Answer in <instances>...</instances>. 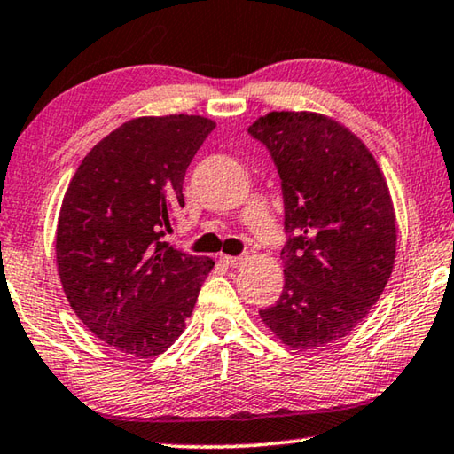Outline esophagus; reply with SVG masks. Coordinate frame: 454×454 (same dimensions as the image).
Returning <instances> with one entry per match:
<instances>
[{
    "label": "esophagus",
    "instance_id": "34e87169",
    "mask_svg": "<svg viewBox=\"0 0 454 454\" xmlns=\"http://www.w3.org/2000/svg\"><path fill=\"white\" fill-rule=\"evenodd\" d=\"M245 257H233V255H223V263L227 267H241L245 263Z\"/></svg>",
    "mask_w": 454,
    "mask_h": 454
}]
</instances>
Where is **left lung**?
<instances>
[{
	"label": "left lung",
	"mask_w": 454,
	"mask_h": 454,
	"mask_svg": "<svg viewBox=\"0 0 454 454\" xmlns=\"http://www.w3.org/2000/svg\"><path fill=\"white\" fill-rule=\"evenodd\" d=\"M279 171L285 229L281 299L259 311L295 351L347 337L383 295L396 253V215L377 159L356 135L315 111H269L249 125Z\"/></svg>",
	"instance_id": "left-lung-1"
}]
</instances>
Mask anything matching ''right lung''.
Returning a JSON list of instances; mask_svg holds the SVG:
<instances>
[{"instance_id": "obj_1", "label": "right lung", "mask_w": 454, "mask_h": 454, "mask_svg": "<svg viewBox=\"0 0 454 454\" xmlns=\"http://www.w3.org/2000/svg\"><path fill=\"white\" fill-rule=\"evenodd\" d=\"M215 125L185 114L129 119L83 157L63 195L55 261L69 307L131 359H153L179 339L215 267L161 241Z\"/></svg>"}]
</instances>
